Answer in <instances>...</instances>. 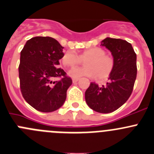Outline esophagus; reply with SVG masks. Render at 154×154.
<instances>
[{
	"label": "esophagus",
	"mask_w": 154,
	"mask_h": 154,
	"mask_svg": "<svg viewBox=\"0 0 154 154\" xmlns=\"http://www.w3.org/2000/svg\"><path fill=\"white\" fill-rule=\"evenodd\" d=\"M78 80H79V78H73L72 79V81H73V83H77V82L78 81Z\"/></svg>",
	"instance_id": "1"
}]
</instances>
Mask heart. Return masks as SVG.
Segmentation results:
<instances>
[{
    "label": "heart",
    "mask_w": 154,
    "mask_h": 154,
    "mask_svg": "<svg viewBox=\"0 0 154 154\" xmlns=\"http://www.w3.org/2000/svg\"><path fill=\"white\" fill-rule=\"evenodd\" d=\"M104 49L101 47H92L84 50L79 56L73 50L66 51L62 57V63L64 66L74 67L82 61H85V68H74L68 72L71 77L79 78L88 77H96L103 80L110 76L114 67V60L107 56Z\"/></svg>",
    "instance_id": "b5f03b06"
}]
</instances>
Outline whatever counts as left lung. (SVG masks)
<instances>
[{
	"mask_svg": "<svg viewBox=\"0 0 154 154\" xmlns=\"http://www.w3.org/2000/svg\"><path fill=\"white\" fill-rule=\"evenodd\" d=\"M101 45L110 50L114 67L105 86L90 83L85 99L93 110L108 113L117 110L130 97L137 76V57L132 44L124 40L106 37Z\"/></svg>",
	"mask_w": 154,
	"mask_h": 154,
	"instance_id": "obj_1",
	"label": "left lung"
}]
</instances>
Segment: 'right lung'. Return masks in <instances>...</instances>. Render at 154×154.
<instances>
[{"instance_id":"add662e5","label":"right lung","mask_w":154,"mask_h":154,"mask_svg":"<svg viewBox=\"0 0 154 154\" xmlns=\"http://www.w3.org/2000/svg\"><path fill=\"white\" fill-rule=\"evenodd\" d=\"M64 47L50 37L28 40L20 53L19 77L22 96L41 112H53L65 103L67 90L72 84L71 77L57 68ZM60 77L59 81L55 78Z\"/></svg>"}]
</instances>
